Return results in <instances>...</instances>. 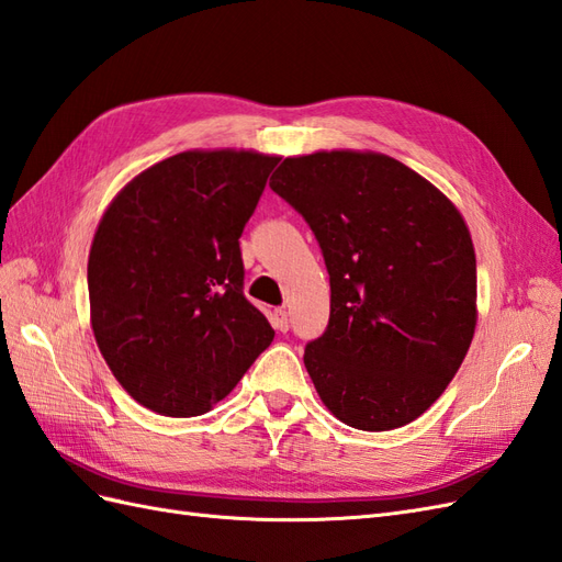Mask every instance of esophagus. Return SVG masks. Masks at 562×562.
<instances>
[{
	"instance_id": "34e87169",
	"label": "esophagus",
	"mask_w": 562,
	"mask_h": 562,
	"mask_svg": "<svg viewBox=\"0 0 562 562\" xmlns=\"http://www.w3.org/2000/svg\"><path fill=\"white\" fill-rule=\"evenodd\" d=\"M272 327L278 329V333H286V329H290V315H286V311L284 308H276L272 311Z\"/></svg>"
}]
</instances>
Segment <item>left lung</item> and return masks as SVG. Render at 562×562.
<instances>
[{"mask_svg": "<svg viewBox=\"0 0 562 562\" xmlns=\"http://www.w3.org/2000/svg\"><path fill=\"white\" fill-rule=\"evenodd\" d=\"M270 180L311 225L329 272V325L304 353L321 401L366 431L420 418L453 380L477 325L465 218L380 151L286 156Z\"/></svg>", "mask_w": 562, "mask_h": 562, "instance_id": "obj_1", "label": "left lung"}]
</instances>
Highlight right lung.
Here are the masks:
<instances>
[{
  "mask_svg": "<svg viewBox=\"0 0 562 562\" xmlns=\"http://www.w3.org/2000/svg\"><path fill=\"white\" fill-rule=\"evenodd\" d=\"M280 156L190 149L111 199L88 258L90 325L113 378L168 418L209 413L270 347L241 294V229Z\"/></svg>",
  "mask_w": 562,
  "mask_h": 562,
  "instance_id": "add662e5",
  "label": "right lung"
}]
</instances>
